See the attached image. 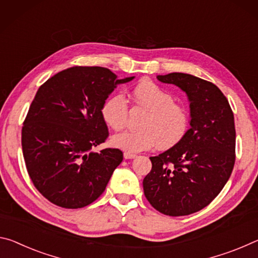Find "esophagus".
Masks as SVG:
<instances>
[{
    "instance_id": "obj_1",
    "label": "esophagus",
    "mask_w": 258,
    "mask_h": 258,
    "mask_svg": "<svg viewBox=\"0 0 258 258\" xmlns=\"http://www.w3.org/2000/svg\"><path fill=\"white\" fill-rule=\"evenodd\" d=\"M123 157H124V159H134V158H136V154H134V153H129V152H124L123 153Z\"/></svg>"
}]
</instances>
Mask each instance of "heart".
<instances>
[{
  "label": "heart",
  "mask_w": 258,
  "mask_h": 258,
  "mask_svg": "<svg viewBox=\"0 0 258 258\" xmlns=\"http://www.w3.org/2000/svg\"><path fill=\"white\" fill-rule=\"evenodd\" d=\"M134 106L144 109L138 122V130H129L112 137V145L129 153L175 146L185 137L189 115L187 109L176 103L171 92L150 80L138 83L132 91ZM101 116L109 128L119 132L126 125L129 116L128 103L122 94H115L104 101Z\"/></svg>",
  "instance_id": "b5f03b06"
}]
</instances>
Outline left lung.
I'll return each mask as SVG.
<instances>
[{
    "label": "left lung",
    "instance_id": "obj_1",
    "mask_svg": "<svg viewBox=\"0 0 258 258\" xmlns=\"http://www.w3.org/2000/svg\"><path fill=\"white\" fill-rule=\"evenodd\" d=\"M186 92L191 128L163 153L151 157L143 180L146 199L168 216L204 209L229 180L235 162L234 116L224 94L214 83L185 73L158 75Z\"/></svg>",
    "mask_w": 258,
    "mask_h": 258
}]
</instances>
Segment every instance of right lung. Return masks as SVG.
I'll return each instance as SVG.
<instances>
[{"instance_id":"right-lung-1","label":"right lung","mask_w":258,"mask_h":258,"mask_svg":"<svg viewBox=\"0 0 258 258\" xmlns=\"http://www.w3.org/2000/svg\"><path fill=\"white\" fill-rule=\"evenodd\" d=\"M117 80L105 67L74 66L46 80L29 106L22 129L27 172L51 204L83 208L98 199L123 160L119 149H91L108 137L101 106Z\"/></svg>"}]
</instances>
